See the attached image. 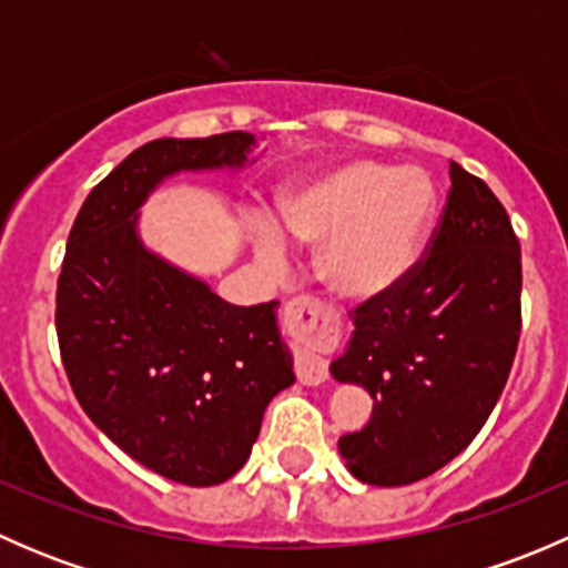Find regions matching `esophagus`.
Listing matches in <instances>:
<instances>
[{"instance_id":"34e87169","label":"esophagus","mask_w":568,"mask_h":568,"mask_svg":"<svg viewBox=\"0 0 568 568\" xmlns=\"http://www.w3.org/2000/svg\"><path fill=\"white\" fill-rule=\"evenodd\" d=\"M283 324L291 332L300 348H296V379L302 385H321L329 376L324 354L332 352L341 341V324L337 318L313 296H296L285 302Z\"/></svg>"}]
</instances>
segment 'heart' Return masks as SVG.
<instances>
[{
	"mask_svg": "<svg viewBox=\"0 0 568 568\" xmlns=\"http://www.w3.org/2000/svg\"><path fill=\"white\" fill-rule=\"evenodd\" d=\"M437 216V189L417 168L352 159L280 197L277 225L252 231L263 266L283 268L288 239L321 244L318 274L332 294L371 302L398 291L420 263Z\"/></svg>",
	"mask_w": 568,
	"mask_h": 568,
	"instance_id": "heart-1",
	"label": "heart"
}]
</instances>
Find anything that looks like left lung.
Here are the masks:
<instances>
[{"mask_svg":"<svg viewBox=\"0 0 568 568\" xmlns=\"http://www.w3.org/2000/svg\"><path fill=\"white\" fill-rule=\"evenodd\" d=\"M523 252L500 200L450 162L439 225L412 277L354 313L337 382L374 398L337 450L363 484L404 486L462 454L495 409L523 329Z\"/></svg>","mask_w":568,"mask_h":568,"instance_id":"8db88e82","label":"left lung"}]
</instances>
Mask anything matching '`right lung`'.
Wrapping results in <instances>:
<instances>
[{
	"instance_id": "right-lung-1",
	"label": "right lung",
	"mask_w": 568,
	"mask_h": 568,
	"mask_svg": "<svg viewBox=\"0 0 568 568\" xmlns=\"http://www.w3.org/2000/svg\"><path fill=\"white\" fill-rule=\"evenodd\" d=\"M255 136L153 140L123 159L79 209L57 280V341L90 420L142 467L186 486L236 475L263 412L294 385L277 302L220 300L142 244L148 194L175 173L239 170Z\"/></svg>"
}]
</instances>
